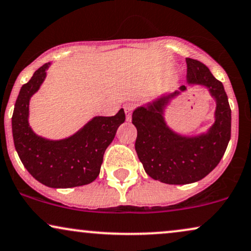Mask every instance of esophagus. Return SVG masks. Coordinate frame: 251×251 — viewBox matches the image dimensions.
Instances as JSON below:
<instances>
[{"label": "esophagus", "instance_id": "34e87169", "mask_svg": "<svg viewBox=\"0 0 251 251\" xmlns=\"http://www.w3.org/2000/svg\"><path fill=\"white\" fill-rule=\"evenodd\" d=\"M133 107H134V105L133 104H126L125 105V113H126V119L127 120H131L132 118V112H133Z\"/></svg>", "mask_w": 251, "mask_h": 251}]
</instances>
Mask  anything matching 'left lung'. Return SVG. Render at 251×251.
I'll use <instances>...</instances> for the list:
<instances>
[{
    "instance_id": "8db88e82",
    "label": "left lung",
    "mask_w": 251,
    "mask_h": 251,
    "mask_svg": "<svg viewBox=\"0 0 251 251\" xmlns=\"http://www.w3.org/2000/svg\"><path fill=\"white\" fill-rule=\"evenodd\" d=\"M185 60L188 83L208 88L217 102L215 122L208 132L189 138L168 127L163 117L164 106L179 91L138 107L132 115V123L138 131L135 151L145 171L155 180L176 185L201 180L218 166L229 142L231 127V111L223 83L202 62ZM179 89L184 91L186 87L182 85Z\"/></svg>"
}]
</instances>
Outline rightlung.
<instances>
[{
    "label": "right lung",
    "instance_id": "obj_1",
    "mask_svg": "<svg viewBox=\"0 0 251 251\" xmlns=\"http://www.w3.org/2000/svg\"><path fill=\"white\" fill-rule=\"evenodd\" d=\"M45 63L21 88L11 125L15 148L28 173L44 185L55 189L82 186L100 175L106 148L125 122L123 109L112 117H95L74 135L63 140L38 136L28 125V102L46 77Z\"/></svg>",
    "mask_w": 251,
    "mask_h": 251
}]
</instances>
